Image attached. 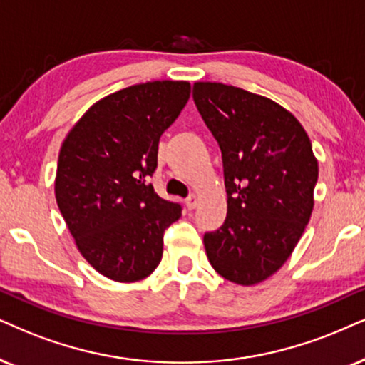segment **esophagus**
I'll use <instances>...</instances> for the list:
<instances>
[{
  "label": "esophagus",
  "instance_id": "esophagus-1",
  "mask_svg": "<svg viewBox=\"0 0 365 365\" xmlns=\"http://www.w3.org/2000/svg\"><path fill=\"white\" fill-rule=\"evenodd\" d=\"M197 204H198V197L195 195V193H192V195H188V197L185 198V205L188 207V210L195 209Z\"/></svg>",
  "mask_w": 365,
  "mask_h": 365
}]
</instances>
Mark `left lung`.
I'll list each match as a JSON object with an SVG mask.
<instances>
[{
	"label": "left lung",
	"instance_id": "1",
	"mask_svg": "<svg viewBox=\"0 0 365 365\" xmlns=\"http://www.w3.org/2000/svg\"><path fill=\"white\" fill-rule=\"evenodd\" d=\"M193 101L219 143L227 217L204 236L222 278L252 286L292 256L313 212L318 160L297 118L269 98L220 82H195Z\"/></svg>",
	"mask_w": 365,
	"mask_h": 365
}]
</instances>
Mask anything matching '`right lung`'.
<instances>
[{"mask_svg": "<svg viewBox=\"0 0 365 365\" xmlns=\"http://www.w3.org/2000/svg\"><path fill=\"white\" fill-rule=\"evenodd\" d=\"M190 98V82L153 81L106 96L67 133L55 198L84 259L119 283L145 279L160 264L163 232L178 204L151 183L163 131Z\"/></svg>", "mask_w": 365, "mask_h": 365, "instance_id": "right-lung-1", "label": "right lung"}]
</instances>
